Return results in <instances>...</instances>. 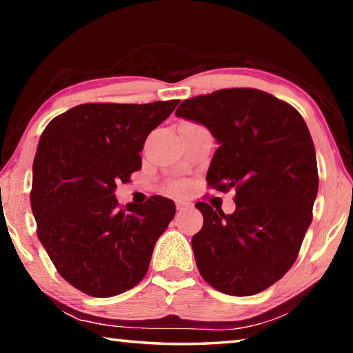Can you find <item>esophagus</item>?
Wrapping results in <instances>:
<instances>
[{"instance_id":"34e87169","label":"esophagus","mask_w":353,"mask_h":353,"mask_svg":"<svg viewBox=\"0 0 353 353\" xmlns=\"http://www.w3.org/2000/svg\"><path fill=\"white\" fill-rule=\"evenodd\" d=\"M176 207H177V210H187V208L193 207V204H191V202H188V201L179 199V201H176Z\"/></svg>"}]
</instances>
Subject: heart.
Returning a JSON list of instances; mask_svg holds the SVG:
<instances>
[{
    "mask_svg": "<svg viewBox=\"0 0 353 353\" xmlns=\"http://www.w3.org/2000/svg\"><path fill=\"white\" fill-rule=\"evenodd\" d=\"M182 188H183V185H177V187H174V190H176V191H181Z\"/></svg>",
    "mask_w": 353,
    "mask_h": 353,
    "instance_id": "obj_1",
    "label": "heart"
}]
</instances>
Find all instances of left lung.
<instances>
[{
	"mask_svg": "<svg viewBox=\"0 0 353 353\" xmlns=\"http://www.w3.org/2000/svg\"><path fill=\"white\" fill-rule=\"evenodd\" d=\"M176 117L210 130L219 148L207 182L235 188L234 213L198 202L204 225L193 236L196 265L213 288L252 296L296 261L318 194L314 145L294 107L255 88H224L185 99Z\"/></svg>",
	"mask_w": 353,
	"mask_h": 353,
	"instance_id": "1",
	"label": "left lung"
}]
</instances>
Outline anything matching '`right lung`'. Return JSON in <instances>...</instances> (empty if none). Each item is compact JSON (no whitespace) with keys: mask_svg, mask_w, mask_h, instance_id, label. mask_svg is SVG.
<instances>
[{"mask_svg":"<svg viewBox=\"0 0 353 353\" xmlns=\"http://www.w3.org/2000/svg\"><path fill=\"white\" fill-rule=\"evenodd\" d=\"M177 104H81L40 137L31 191L39 240L59 274L88 296L112 297L141 282L174 218L163 196L123 210L115 190L141 168L146 137Z\"/></svg>","mask_w":353,"mask_h":353,"instance_id":"1","label":"right lung"}]
</instances>
